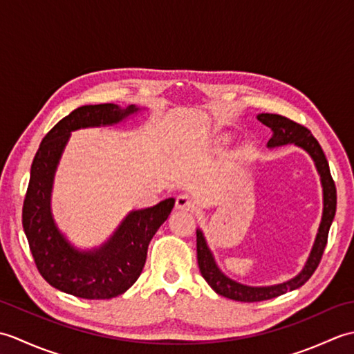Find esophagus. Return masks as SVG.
<instances>
[{"label": "esophagus", "instance_id": "esophagus-1", "mask_svg": "<svg viewBox=\"0 0 354 354\" xmlns=\"http://www.w3.org/2000/svg\"><path fill=\"white\" fill-rule=\"evenodd\" d=\"M194 207V201L190 194H179L176 198V208L179 209H192Z\"/></svg>", "mask_w": 354, "mask_h": 354}]
</instances>
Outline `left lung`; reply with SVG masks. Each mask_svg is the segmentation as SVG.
I'll return each mask as SVG.
<instances>
[{"mask_svg": "<svg viewBox=\"0 0 354 354\" xmlns=\"http://www.w3.org/2000/svg\"><path fill=\"white\" fill-rule=\"evenodd\" d=\"M257 118L263 124H266L272 131V137L268 141V147H278L284 145H295L304 149L307 153L312 156V160L317 165V170L321 176L322 185V201H324V208H322V217L319 223V230L317 239L312 248V252L307 259L306 265L301 272L292 280L284 281L274 286H246L231 280L225 275L222 270L217 268L214 257L207 245V240L202 234L201 230H196V251H198V265L202 277L205 281L212 286L213 290L222 297L242 303H255L265 301L275 297H280L288 290H295L299 286H303L317 270L319 261L324 254L328 230L333 222L336 213V187L332 175H330V167L327 158L322 152L319 142L313 137L307 127L298 124L292 120L286 118L278 114H259Z\"/></svg>", "mask_w": 354, "mask_h": 354, "instance_id": "1", "label": "left lung"}]
</instances>
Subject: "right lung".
Returning <instances> with one entry per match:
<instances>
[{
    "instance_id": "right-lung-1",
    "label": "right lung",
    "mask_w": 354,
    "mask_h": 354,
    "mask_svg": "<svg viewBox=\"0 0 354 354\" xmlns=\"http://www.w3.org/2000/svg\"><path fill=\"white\" fill-rule=\"evenodd\" d=\"M138 111L135 104L126 109L114 103L80 106L45 135L35 155L22 205V227L44 280L77 298L109 299L129 289L145 268L150 240L175 205V199L169 198L155 207L133 209L106 243L91 251L74 248L53 219V179L71 132L115 124Z\"/></svg>"
}]
</instances>
